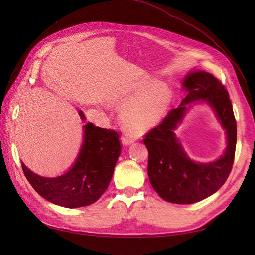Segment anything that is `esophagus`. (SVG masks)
I'll return each mask as SVG.
<instances>
[{
    "instance_id": "1",
    "label": "esophagus",
    "mask_w": 255,
    "mask_h": 255,
    "mask_svg": "<svg viewBox=\"0 0 255 255\" xmlns=\"http://www.w3.org/2000/svg\"><path fill=\"white\" fill-rule=\"evenodd\" d=\"M121 140H122V143L123 144H131V143H133L134 142V138L133 137H131V136H126V134H125V136H123L122 138H121Z\"/></svg>"
}]
</instances>
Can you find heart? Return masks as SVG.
Here are the masks:
<instances>
[{
	"instance_id": "heart-1",
	"label": "heart",
	"mask_w": 255,
	"mask_h": 255,
	"mask_svg": "<svg viewBox=\"0 0 255 255\" xmlns=\"http://www.w3.org/2000/svg\"><path fill=\"white\" fill-rule=\"evenodd\" d=\"M172 101L167 85L152 78L127 82L114 92L110 103L124 106L119 121L127 131L141 136L151 130L163 118Z\"/></svg>"
}]
</instances>
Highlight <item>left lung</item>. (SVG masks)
Wrapping results in <instances>:
<instances>
[{"instance_id": "8db88e82", "label": "left lung", "mask_w": 255, "mask_h": 255, "mask_svg": "<svg viewBox=\"0 0 255 255\" xmlns=\"http://www.w3.org/2000/svg\"><path fill=\"white\" fill-rule=\"evenodd\" d=\"M183 89L187 95L181 105L171 110L161 124L145 134L143 143L149 152L148 175L154 191L166 202L193 204L217 192L228 178L235 160L237 123L228 91L213 74L189 72L183 80ZM198 99L212 106L226 130L225 153L210 164H196L189 159L174 133L185 115L186 104Z\"/></svg>"}]
</instances>
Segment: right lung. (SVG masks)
<instances>
[{
  "label": "right lung",
  "instance_id": "right-lung-1",
  "mask_svg": "<svg viewBox=\"0 0 255 255\" xmlns=\"http://www.w3.org/2000/svg\"><path fill=\"white\" fill-rule=\"evenodd\" d=\"M79 115L85 119L82 111ZM84 139L80 153L67 173L44 177L21 163L24 174L41 197L67 208H78L95 203L107 189L114 167L121 154L119 134L88 123L83 126Z\"/></svg>",
  "mask_w": 255,
  "mask_h": 255
}]
</instances>
